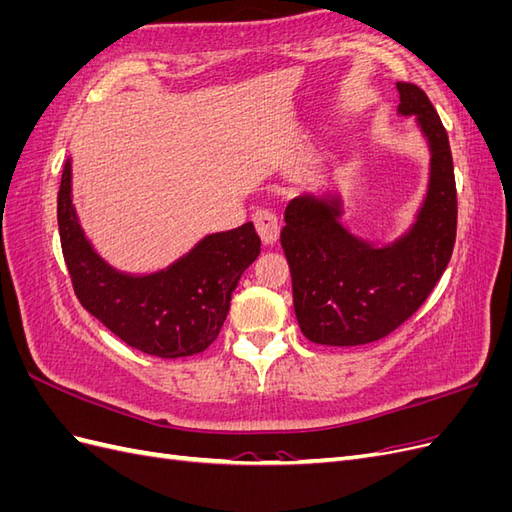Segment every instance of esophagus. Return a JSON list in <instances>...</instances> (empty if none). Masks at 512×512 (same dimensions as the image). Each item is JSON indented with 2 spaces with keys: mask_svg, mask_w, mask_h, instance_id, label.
<instances>
[{
  "mask_svg": "<svg viewBox=\"0 0 512 512\" xmlns=\"http://www.w3.org/2000/svg\"><path fill=\"white\" fill-rule=\"evenodd\" d=\"M254 224H256V230L260 239L265 241L267 245H273L277 239H280V230H282V224H280V218L273 211H267L262 209L254 215Z\"/></svg>",
  "mask_w": 512,
  "mask_h": 512,
  "instance_id": "obj_1",
  "label": "esophagus"
}]
</instances>
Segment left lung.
<instances>
[{
    "mask_svg": "<svg viewBox=\"0 0 512 512\" xmlns=\"http://www.w3.org/2000/svg\"><path fill=\"white\" fill-rule=\"evenodd\" d=\"M401 117H416L429 145V183L416 222L386 245L354 235L339 194L292 198L282 247L292 275V303L303 335L322 346L378 342L425 303L451 260L457 190L451 145L427 94L397 83Z\"/></svg>",
    "mask_w": 512,
    "mask_h": 512,
    "instance_id": "1",
    "label": "left lung"
}]
</instances>
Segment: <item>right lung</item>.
Segmentation results:
<instances>
[{"instance_id": "1", "label": "right lung", "mask_w": 512, "mask_h": 512, "mask_svg": "<svg viewBox=\"0 0 512 512\" xmlns=\"http://www.w3.org/2000/svg\"><path fill=\"white\" fill-rule=\"evenodd\" d=\"M61 252L81 305L128 346L160 359L207 350L220 335L232 292L260 254L247 222L198 241L173 265L147 275L117 271L94 250L72 205V166L57 194Z\"/></svg>"}]
</instances>
